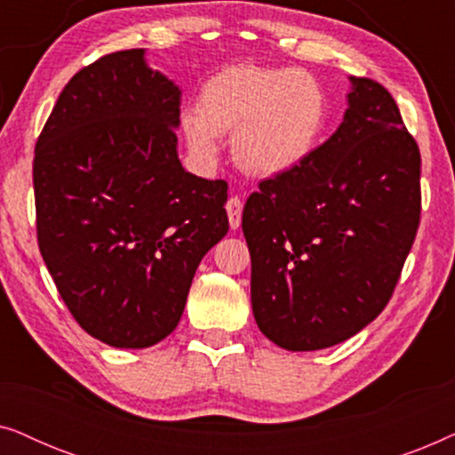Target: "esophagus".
I'll return each mask as SVG.
<instances>
[{
  "mask_svg": "<svg viewBox=\"0 0 455 455\" xmlns=\"http://www.w3.org/2000/svg\"><path fill=\"white\" fill-rule=\"evenodd\" d=\"M242 198L240 196H232L229 201L226 203V211H228V220H229V228L232 229H238L240 228V221H242Z\"/></svg>",
  "mask_w": 455,
  "mask_h": 455,
  "instance_id": "34e87169",
  "label": "esophagus"
}]
</instances>
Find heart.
I'll list each match as a JSON object with an SVG mask.
<instances>
[{"mask_svg": "<svg viewBox=\"0 0 455 455\" xmlns=\"http://www.w3.org/2000/svg\"><path fill=\"white\" fill-rule=\"evenodd\" d=\"M327 120V92L310 72L232 64L204 80L201 108H186L180 126L201 164H215L223 132L234 130L235 164L252 176L275 178L315 153Z\"/></svg>", "mask_w": 455, "mask_h": 455, "instance_id": "obj_1", "label": "heart"}]
</instances>
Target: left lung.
I'll return each mask as SVG.
<instances>
[{
	"instance_id": "obj_1",
	"label": "left lung",
	"mask_w": 455,
	"mask_h": 455,
	"mask_svg": "<svg viewBox=\"0 0 455 455\" xmlns=\"http://www.w3.org/2000/svg\"><path fill=\"white\" fill-rule=\"evenodd\" d=\"M350 84L339 128L242 213L254 321L283 350H323L375 321L419 229V145L387 89Z\"/></svg>"
}]
</instances>
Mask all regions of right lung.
I'll list each match as a JSON object with an SVG mask.
<instances>
[{
	"label": "right lung",
	"instance_id": "1",
	"mask_svg": "<svg viewBox=\"0 0 455 455\" xmlns=\"http://www.w3.org/2000/svg\"><path fill=\"white\" fill-rule=\"evenodd\" d=\"M145 49L64 86L35 147L36 238L78 325L114 347L178 327L196 267L228 234V184L178 157L180 86Z\"/></svg>",
	"mask_w": 455,
	"mask_h": 455
}]
</instances>
